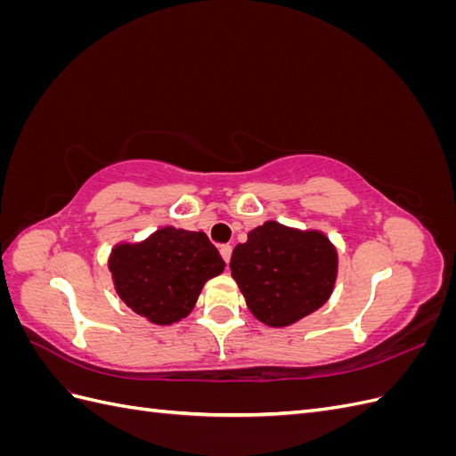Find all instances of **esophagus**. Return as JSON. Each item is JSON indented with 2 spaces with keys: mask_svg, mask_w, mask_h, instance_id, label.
<instances>
[{
  "mask_svg": "<svg viewBox=\"0 0 456 456\" xmlns=\"http://www.w3.org/2000/svg\"><path fill=\"white\" fill-rule=\"evenodd\" d=\"M220 256H223L224 258V262H226V265H228V262H230V256H232V247L230 245H220Z\"/></svg>",
  "mask_w": 456,
  "mask_h": 456,
  "instance_id": "34e87169",
  "label": "esophagus"
}]
</instances>
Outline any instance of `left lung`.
Masks as SVG:
<instances>
[{"label": "left lung", "instance_id": "1", "mask_svg": "<svg viewBox=\"0 0 456 456\" xmlns=\"http://www.w3.org/2000/svg\"><path fill=\"white\" fill-rule=\"evenodd\" d=\"M338 255L320 230L268 220L236 245L230 270L258 322L287 327L322 308L337 281Z\"/></svg>", "mask_w": 456, "mask_h": 456}]
</instances>
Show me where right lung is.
I'll return each instance as SVG.
<instances>
[{
    "instance_id": "add662e5",
    "label": "right lung",
    "mask_w": 456,
    "mask_h": 456,
    "mask_svg": "<svg viewBox=\"0 0 456 456\" xmlns=\"http://www.w3.org/2000/svg\"><path fill=\"white\" fill-rule=\"evenodd\" d=\"M224 260L203 232L165 226L141 243H118L108 258L116 293L148 322L171 325L194 310Z\"/></svg>"
}]
</instances>
